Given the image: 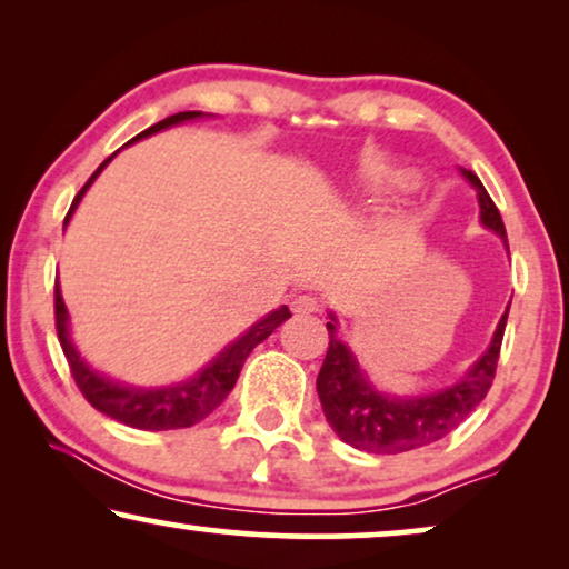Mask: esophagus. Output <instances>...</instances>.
I'll return each instance as SVG.
<instances>
[{
  "instance_id": "obj_1",
  "label": "esophagus",
  "mask_w": 569,
  "mask_h": 569,
  "mask_svg": "<svg viewBox=\"0 0 569 569\" xmlns=\"http://www.w3.org/2000/svg\"><path fill=\"white\" fill-rule=\"evenodd\" d=\"M292 310L295 313H316L318 300L313 298V295H298V298L292 300Z\"/></svg>"
}]
</instances>
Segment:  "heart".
Returning <instances> with one entry per match:
<instances>
[{"mask_svg":"<svg viewBox=\"0 0 569 569\" xmlns=\"http://www.w3.org/2000/svg\"><path fill=\"white\" fill-rule=\"evenodd\" d=\"M415 186L411 181V176H393V178H386V181H380V189L388 191V193H396V191H407Z\"/></svg>","mask_w":569,"mask_h":569,"instance_id":"heart-1","label":"heart"}]
</instances>
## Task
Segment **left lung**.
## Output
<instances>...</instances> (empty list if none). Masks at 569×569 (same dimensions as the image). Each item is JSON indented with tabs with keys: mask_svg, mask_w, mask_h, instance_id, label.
<instances>
[{
	"mask_svg": "<svg viewBox=\"0 0 569 569\" xmlns=\"http://www.w3.org/2000/svg\"><path fill=\"white\" fill-rule=\"evenodd\" d=\"M461 176L477 191L479 222L487 230H492L495 236H500L502 243H508L502 217L497 212L495 201L489 199L485 186L471 170L461 168ZM508 310L497 323L489 347L463 372V378L438 388V391L415 396L380 391L368 372L360 368L347 341L337 337L339 321L329 310L331 321L326 323V329H329V352H326L316 380L326 422L339 435V440H345L347 446L357 450H365V453H403V450L425 448L435 440L446 438L450 430H456L479 407L489 386H492L497 360H500L505 323H508Z\"/></svg>",
	"mask_w": 569,
	"mask_h": 569,
	"instance_id": "left-lung-1",
	"label": "left lung"
}]
</instances>
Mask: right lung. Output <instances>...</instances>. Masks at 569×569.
<instances>
[{
	"label": "right lung",
	"instance_id": "1",
	"mask_svg": "<svg viewBox=\"0 0 569 569\" xmlns=\"http://www.w3.org/2000/svg\"><path fill=\"white\" fill-rule=\"evenodd\" d=\"M204 116L207 113L201 111L173 113L168 116V119L154 123V127L144 129L142 134H137L131 142H139V139L158 134V131L176 127V123L204 119ZM111 160L113 154L90 176V181L82 186V191L77 193L72 207H69L64 228L69 217L74 214L77 204L82 201L84 191L90 189L92 181L103 173V168ZM53 310H57L59 345L64 349L69 370H72L74 383L82 391L84 399H88L98 411H103L106 417L116 419V422L134 427V430H150V432L181 430V427H191L212 415V411L228 399V393L232 391V386H236V380L240 376V368H243L248 355L253 352V347H259L263 339L274 333L279 323H284L287 318L292 316L290 310H287V306H279L277 310H271V313L248 326L236 341H230L222 352H217L212 360H209L204 368L193 372L191 378L178 380V383H170V386H129V383H121V380L103 376V372L96 368H90L88 360L80 355V349L74 347L72 331H69V313H67L64 298H61L59 284H57V295H53Z\"/></svg>",
	"mask_w": 569,
	"mask_h": 569
}]
</instances>
